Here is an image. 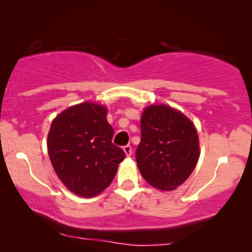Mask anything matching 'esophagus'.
<instances>
[{
  "label": "esophagus",
  "mask_w": 252,
  "mask_h": 252,
  "mask_svg": "<svg viewBox=\"0 0 252 252\" xmlns=\"http://www.w3.org/2000/svg\"><path fill=\"white\" fill-rule=\"evenodd\" d=\"M123 150H124V153H126V156H130L132 154V148H131V146H129V144H128V146L124 147Z\"/></svg>",
  "instance_id": "esophagus-1"
}]
</instances>
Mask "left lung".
I'll return each mask as SVG.
<instances>
[{"instance_id":"1","label":"left lung","mask_w":252,"mask_h":252,"mask_svg":"<svg viewBox=\"0 0 252 252\" xmlns=\"http://www.w3.org/2000/svg\"><path fill=\"white\" fill-rule=\"evenodd\" d=\"M200 156L194 123L178 109L152 104L141 116V142L136 162L150 186L162 192L184 184Z\"/></svg>"}]
</instances>
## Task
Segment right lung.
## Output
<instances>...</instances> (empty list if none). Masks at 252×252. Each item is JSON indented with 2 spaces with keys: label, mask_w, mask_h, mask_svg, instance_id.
I'll return each mask as SVG.
<instances>
[{
  "label": "right lung",
  "mask_w": 252,
  "mask_h": 252,
  "mask_svg": "<svg viewBox=\"0 0 252 252\" xmlns=\"http://www.w3.org/2000/svg\"><path fill=\"white\" fill-rule=\"evenodd\" d=\"M102 104L84 102L60 112L52 121L47 152L54 172L68 190L94 198L111 184L126 158L112 144L114 129Z\"/></svg>",
  "instance_id": "1"
}]
</instances>
